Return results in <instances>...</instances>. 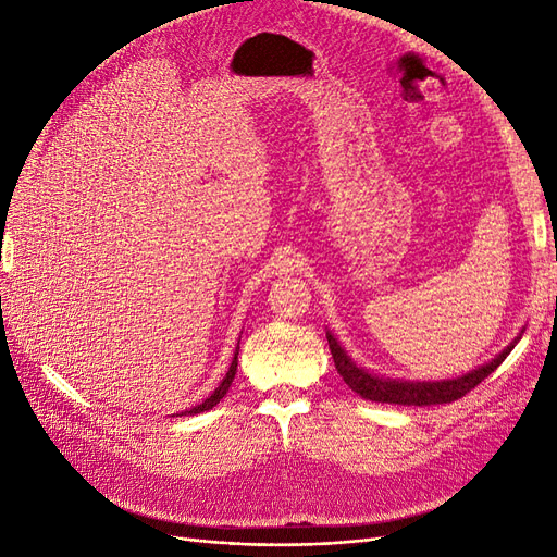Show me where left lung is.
I'll list each match as a JSON object with an SVG mask.
<instances>
[{
    "label": "left lung",
    "instance_id": "obj_1",
    "mask_svg": "<svg viewBox=\"0 0 557 557\" xmlns=\"http://www.w3.org/2000/svg\"><path fill=\"white\" fill-rule=\"evenodd\" d=\"M516 342L504 348L493 362H487V364L474 369V372L465 374L460 379L436 381V383H409V381H391V379L369 374L367 369L358 367L346 356L344 348L336 344L334 336L327 332V344H330V352L334 358L336 372L342 374V379L346 381V385L350 387L352 393H358L360 397L372 399V401L407 404V407H430V404H446V401H455V399L465 397L469 391H474V387L483 379L491 376L504 360H507V356L511 352V348L516 346Z\"/></svg>",
    "mask_w": 557,
    "mask_h": 557
}]
</instances>
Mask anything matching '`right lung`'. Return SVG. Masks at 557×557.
Wrapping results in <instances>:
<instances>
[{"instance_id": "add662e5", "label": "right lung", "mask_w": 557, "mask_h": 557, "mask_svg": "<svg viewBox=\"0 0 557 557\" xmlns=\"http://www.w3.org/2000/svg\"><path fill=\"white\" fill-rule=\"evenodd\" d=\"M239 358V350L234 352V360H232V364H230V369H227V374H225V379L221 381V385L215 387V391L211 393V397H207L205 401L201 404H197V407H193V409H188L185 413L188 416H195V413H201V411H209V409H213L218 401H221L225 395H227V391H230V385H232V381H234V374H237V360Z\"/></svg>"}]
</instances>
